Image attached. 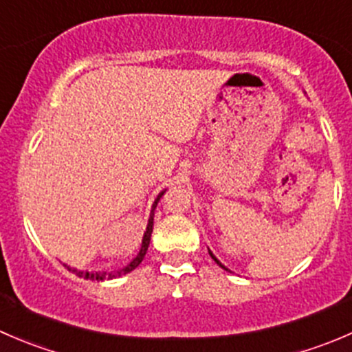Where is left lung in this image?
<instances>
[{"instance_id":"1","label":"left lung","mask_w":352,"mask_h":352,"mask_svg":"<svg viewBox=\"0 0 352 352\" xmlns=\"http://www.w3.org/2000/svg\"><path fill=\"white\" fill-rule=\"evenodd\" d=\"M209 255H211V258H212V261H214V262H216V264H219V265H221V267H223V269H226V267H225V265H223V264H221V262H219V261H218V258H216V257H214V254H212V252H211V250H209ZM226 271H228V269H226Z\"/></svg>"}]
</instances>
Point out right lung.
<instances>
[{
	"label": "right lung",
	"mask_w": 352,
	"mask_h": 352,
	"mask_svg": "<svg viewBox=\"0 0 352 352\" xmlns=\"http://www.w3.org/2000/svg\"><path fill=\"white\" fill-rule=\"evenodd\" d=\"M166 190V189H165ZM165 190H162V192L158 194L155 199L153 206H151V212H150V218H148V225H146V232H144L143 235V242H141V248H140V254L136 255V257L131 261V264H127L124 269H119V271H113V272H88V271H78V269L74 267H69V265H66L67 269H69L73 274H76L78 278H83V279H90V281H105V279H113V278H120V276L127 274V272L134 271V269L138 267V265L141 264V261L144 258V255H146V250L148 247H150V240H151V232H153V218H155V209L156 206H158V201L160 197L165 194Z\"/></svg>",
	"instance_id": "right-lung-1"
}]
</instances>
